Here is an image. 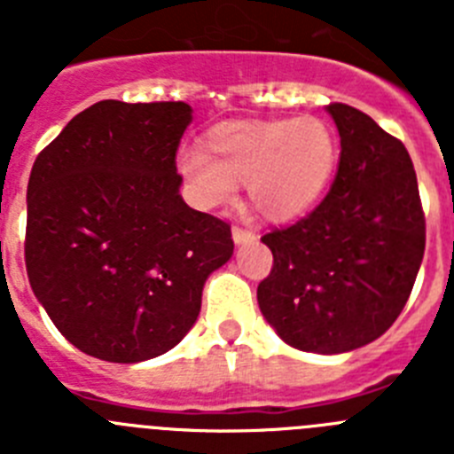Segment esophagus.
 Masks as SVG:
<instances>
[{"instance_id": "34e87169", "label": "esophagus", "mask_w": 454, "mask_h": 454, "mask_svg": "<svg viewBox=\"0 0 454 454\" xmlns=\"http://www.w3.org/2000/svg\"><path fill=\"white\" fill-rule=\"evenodd\" d=\"M231 239H234L236 246H246V243H254L256 234L252 230H246V227H234L231 230Z\"/></svg>"}]
</instances>
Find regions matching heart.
<instances>
[{
	"label": "heart",
	"mask_w": 454,
	"mask_h": 454,
	"mask_svg": "<svg viewBox=\"0 0 454 454\" xmlns=\"http://www.w3.org/2000/svg\"><path fill=\"white\" fill-rule=\"evenodd\" d=\"M204 152L186 150L179 172L204 207H223L247 184L254 208L268 220L307 215L325 195L339 163V140L314 115L231 120L204 134Z\"/></svg>",
	"instance_id": "b5f03b06"
}]
</instances>
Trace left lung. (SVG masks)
<instances>
[{"label":"left lung","instance_id":"1","mask_svg":"<svg viewBox=\"0 0 454 454\" xmlns=\"http://www.w3.org/2000/svg\"><path fill=\"white\" fill-rule=\"evenodd\" d=\"M327 114L340 136L336 179L307 218L262 239L272 270L256 300L284 343L340 355L380 339L407 304L425 215L403 143L359 108L330 104Z\"/></svg>","mask_w":454,"mask_h":454}]
</instances>
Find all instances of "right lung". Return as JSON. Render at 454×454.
I'll return each mask as SVG.
<instances>
[{
    "label": "right lung",
    "instance_id": "1",
    "mask_svg": "<svg viewBox=\"0 0 454 454\" xmlns=\"http://www.w3.org/2000/svg\"><path fill=\"white\" fill-rule=\"evenodd\" d=\"M184 102L104 99L40 152L27 186L24 262L34 295L72 346L136 364L172 350L208 275L234 254L230 224L179 195Z\"/></svg>",
    "mask_w": 454,
    "mask_h": 454
}]
</instances>
